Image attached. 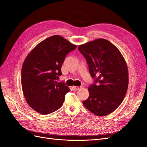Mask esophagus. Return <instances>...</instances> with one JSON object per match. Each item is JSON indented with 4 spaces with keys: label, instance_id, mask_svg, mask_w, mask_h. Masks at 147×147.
<instances>
[{
    "label": "esophagus",
    "instance_id": "esophagus-1",
    "mask_svg": "<svg viewBox=\"0 0 147 147\" xmlns=\"http://www.w3.org/2000/svg\"><path fill=\"white\" fill-rule=\"evenodd\" d=\"M73 89L75 90H78L80 89H81L82 88V86H72Z\"/></svg>",
    "mask_w": 147,
    "mask_h": 147
}]
</instances>
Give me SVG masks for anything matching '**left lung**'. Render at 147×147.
I'll return each instance as SVG.
<instances>
[{
  "mask_svg": "<svg viewBox=\"0 0 147 147\" xmlns=\"http://www.w3.org/2000/svg\"><path fill=\"white\" fill-rule=\"evenodd\" d=\"M95 83L88 88L83 104L97 116L112 113L121 104L128 88V69L118 49L107 40L98 38L78 46Z\"/></svg>",
  "mask_w": 147,
  "mask_h": 147,
  "instance_id": "8db88e82",
  "label": "left lung"
}]
</instances>
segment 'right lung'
Returning a JSON list of instances; mask_svg holds the SVG:
<instances>
[{
	"mask_svg": "<svg viewBox=\"0 0 147 147\" xmlns=\"http://www.w3.org/2000/svg\"><path fill=\"white\" fill-rule=\"evenodd\" d=\"M77 45L58 35L44 40L26 57L21 70V86L26 102L38 113L50 114L63 105L70 91L57 82L67 53Z\"/></svg>",
	"mask_w": 147,
	"mask_h": 147,
	"instance_id": "add662e5",
	"label": "right lung"
}]
</instances>
